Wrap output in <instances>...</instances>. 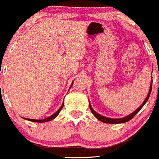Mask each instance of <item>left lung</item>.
<instances>
[{"instance_id": "obj_1", "label": "left lung", "mask_w": 159, "mask_h": 159, "mask_svg": "<svg viewBox=\"0 0 159 159\" xmlns=\"http://www.w3.org/2000/svg\"><path fill=\"white\" fill-rule=\"evenodd\" d=\"M152 82H151V85H150V89H149V91H148V95H147L146 98H145V100L144 101L143 103L142 104V105H141L140 107H139L138 109H136L134 111V112H132L131 114H130L129 115H128V116L125 117V118H106V117H104L102 116V115H99L98 113H97L96 111H94V110L93 109L92 107L91 106V105H90L89 103V107H90V109H91V112H92L93 115H94V116L96 117V118H98V119L99 120V121H102V122H105V123H108V124H120V123H124V122H127V121H130V120L131 119V118H133L134 117V115H136V114L138 113V112L142 108V107L145 105V104L146 103L147 101L148 100L149 98V96H150V94H151V91H152Z\"/></svg>"}]
</instances>
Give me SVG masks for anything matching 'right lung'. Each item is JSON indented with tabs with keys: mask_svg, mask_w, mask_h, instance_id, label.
<instances>
[{
	"mask_svg": "<svg viewBox=\"0 0 159 159\" xmlns=\"http://www.w3.org/2000/svg\"><path fill=\"white\" fill-rule=\"evenodd\" d=\"M72 84H73V83H72ZM72 84H71V86H72ZM71 86H70V87H71ZM63 106H64V102H63V104H62L61 106V108H59V109L57 110V111L55 112V113L53 114V115H51V116H49L48 118H44V119H41V120H36V119H30V118H25V119H26V120H28V121H33V122H39V123H42V122H46V121H51V120H52V119H54V118H55L56 117H57V115H58V114L60 113L61 110L62 109V108H63Z\"/></svg>",
	"mask_w": 159,
	"mask_h": 159,
	"instance_id": "1",
	"label": "right lung"
}]
</instances>
